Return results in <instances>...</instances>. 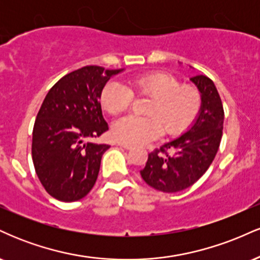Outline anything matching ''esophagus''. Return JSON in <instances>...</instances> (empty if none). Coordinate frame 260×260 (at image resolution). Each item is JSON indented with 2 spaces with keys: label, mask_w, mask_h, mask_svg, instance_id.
Instances as JSON below:
<instances>
[{
  "label": "esophagus",
  "mask_w": 260,
  "mask_h": 260,
  "mask_svg": "<svg viewBox=\"0 0 260 260\" xmlns=\"http://www.w3.org/2000/svg\"><path fill=\"white\" fill-rule=\"evenodd\" d=\"M117 145H118V147H122V148L127 149V150H129V149H132V145L127 144V143H123V142H117Z\"/></svg>",
  "instance_id": "1"
}]
</instances>
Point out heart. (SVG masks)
<instances>
[{
  "label": "heart",
  "instance_id": "obj_1",
  "mask_svg": "<svg viewBox=\"0 0 260 260\" xmlns=\"http://www.w3.org/2000/svg\"><path fill=\"white\" fill-rule=\"evenodd\" d=\"M133 94L153 98L147 110L148 118L124 116L112 124L116 139L129 144H142L160 136L183 132L192 124L201 110V94L193 86H181L174 76L164 72L142 74L129 79L127 86L109 82L100 94V103L109 113L117 115L128 109Z\"/></svg>",
  "mask_w": 260,
  "mask_h": 260
}]
</instances>
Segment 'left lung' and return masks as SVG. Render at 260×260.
I'll return each mask as SVG.
<instances>
[{
    "mask_svg": "<svg viewBox=\"0 0 260 260\" xmlns=\"http://www.w3.org/2000/svg\"><path fill=\"white\" fill-rule=\"evenodd\" d=\"M190 82L201 92L198 116L182 136L149 154L140 171L147 184L165 193L181 192L196 183L211 165L221 142L223 107L215 84L203 74Z\"/></svg>",
    "mask_w": 260,
    "mask_h": 260,
    "instance_id": "8db88e82",
    "label": "left lung"
}]
</instances>
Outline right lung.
I'll return each instance as SVG.
<instances>
[{"mask_svg": "<svg viewBox=\"0 0 260 260\" xmlns=\"http://www.w3.org/2000/svg\"><path fill=\"white\" fill-rule=\"evenodd\" d=\"M123 70L85 66L66 74L47 92L32 129L35 171L46 192L61 202L84 198L99 175L110 145L92 143L109 129L100 94Z\"/></svg>", "mask_w": 260, "mask_h": 260, "instance_id": "obj_1", "label": "right lung"}]
</instances>
